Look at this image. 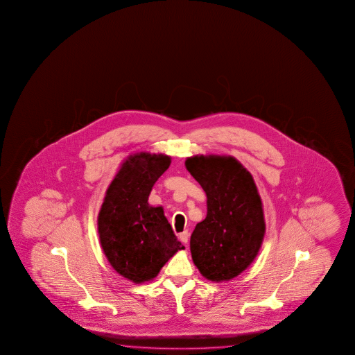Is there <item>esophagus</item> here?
Returning a JSON list of instances; mask_svg holds the SVG:
<instances>
[{"mask_svg":"<svg viewBox=\"0 0 355 355\" xmlns=\"http://www.w3.org/2000/svg\"><path fill=\"white\" fill-rule=\"evenodd\" d=\"M179 240H180L182 243H185V245H187V241H189V231H187V230L179 234Z\"/></svg>","mask_w":355,"mask_h":355,"instance_id":"34e87169","label":"esophagus"}]
</instances>
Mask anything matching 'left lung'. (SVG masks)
<instances>
[{"mask_svg":"<svg viewBox=\"0 0 355 355\" xmlns=\"http://www.w3.org/2000/svg\"><path fill=\"white\" fill-rule=\"evenodd\" d=\"M185 166L207 196L206 218L190 239L193 263L210 281H230L252 263L265 237L259 190L234 157L195 155Z\"/></svg>","mask_w":355,"mask_h":355,"instance_id":"8db88e82","label":"left lung"}]
</instances>
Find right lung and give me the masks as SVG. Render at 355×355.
Masks as SVG:
<instances>
[{
	"label": "right lung",
	"instance_id": "1",
	"mask_svg": "<svg viewBox=\"0 0 355 355\" xmlns=\"http://www.w3.org/2000/svg\"><path fill=\"white\" fill-rule=\"evenodd\" d=\"M171 162L164 154L129 155L110 182L98 215L104 254L119 275L143 283L185 247L178 241L162 206L148 202L151 189Z\"/></svg>",
	"mask_w": 355,
	"mask_h": 355
}]
</instances>
